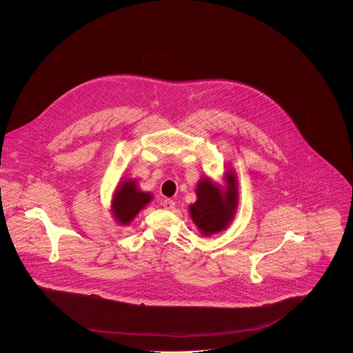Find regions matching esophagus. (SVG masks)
Here are the masks:
<instances>
[{"label":"esophagus","instance_id":"obj_1","mask_svg":"<svg viewBox=\"0 0 353 353\" xmlns=\"http://www.w3.org/2000/svg\"><path fill=\"white\" fill-rule=\"evenodd\" d=\"M161 205H163L165 209H168V210H172V209L174 208V202L172 201V200H169V199H165L164 201L161 202Z\"/></svg>","mask_w":353,"mask_h":353}]
</instances>
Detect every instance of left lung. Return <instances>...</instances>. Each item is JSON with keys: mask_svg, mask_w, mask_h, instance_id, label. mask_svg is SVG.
Listing matches in <instances>:
<instances>
[{"mask_svg": "<svg viewBox=\"0 0 353 353\" xmlns=\"http://www.w3.org/2000/svg\"><path fill=\"white\" fill-rule=\"evenodd\" d=\"M228 186L225 192L221 186L205 177L197 184V201L189 206L193 222L203 235L222 232L232 222L238 205V189L234 173H226Z\"/></svg>", "mask_w": 353, "mask_h": 353, "instance_id": "left-lung-1", "label": "left lung"}]
</instances>
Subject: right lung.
<instances>
[{"label":"right lung","mask_w":353,"mask_h":353,"mask_svg":"<svg viewBox=\"0 0 353 353\" xmlns=\"http://www.w3.org/2000/svg\"><path fill=\"white\" fill-rule=\"evenodd\" d=\"M151 193L140 192L132 180H127L118 186L114 200L112 213L121 225L130 223L136 214L151 201Z\"/></svg>","instance_id":"add662e5"}]
</instances>
